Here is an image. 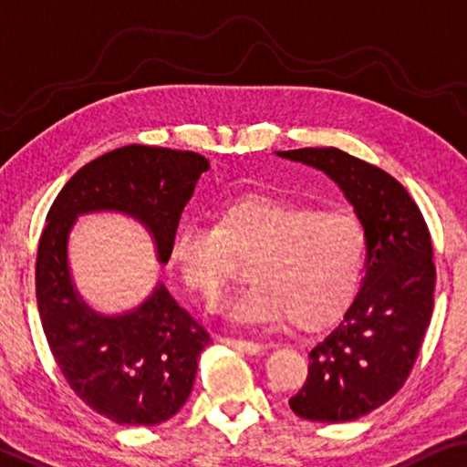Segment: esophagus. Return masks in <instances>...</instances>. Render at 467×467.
<instances>
[{
	"label": "esophagus",
	"instance_id": "obj_1",
	"mask_svg": "<svg viewBox=\"0 0 467 467\" xmlns=\"http://www.w3.org/2000/svg\"><path fill=\"white\" fill-rule=\"evenodd\" d=\"M222 343L228 345V347H234V349H239L243 353H249V356H258V353L265 351V345L260 343H254V340H243V338H231V337H224L220 338Z\"/></svg>",
	"mask_w": 467,
	"mask_h": 467
}]
</instances>
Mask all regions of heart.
Returning <instances> with one entry per match:
<instances>
[{
	"mask_svg": "<svg viewBox=\"0 0 467 467\" xmlns=\"http://www.w3.org/2000/svg\"><path fill=\"white\" fill-rule=\"evenodd\" d=\"M368 239L349 209H317L273 194H247L220 205L213 226L182 222L169 258L188 290L213 300L234 258L254 281L226 302L236 324L265 326L284 315L294 326H324L349 306L364 275Z\"/></svg>",
	"mask_w": 467,
	"mask_h": 467,
	"instance_id": "b5f03b06",
	"label": "heart"
}]
</instances>
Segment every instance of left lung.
<instances>
[{
    "label": "left lung",
    "instance_id": "left-lung-1",
    "mask_svg": "<svg viewBox=\"0 0 467 467\" xmlns=\"http://www.w3.org/2000/svg\"><path fill=\"white\" fill-rule=\"evenodd\" d=\"M275 154L326 173L364 224L362 290L308 353V377L290 398L308 421H356L396 396L421 349L436 284L428 224L402 183L343 150Z\"/></svg>",
    "mask_w": 467,
    "mask_h": 467
}]
</instances>
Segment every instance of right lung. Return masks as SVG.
<instances>
[{
	"mask_svg": "<svg viewBox=\"0 0 467 467\" xmlns=\"http://www.w3.org/2000/svg\"><path fill=\"white\" fill-rule=\"evenodd\" d=\"M209 161L182 150L124 146L84 165L52 202L36 262L39 319L63 377L90 409L120 425H159L186 404L201 351V324L156 284L135 308L95 311L76 290L69 234L88 213H122L146 228L161 265Z\"/></svg>",
	"mask_w": 467,
	"mask_h": 467,
	"instance_id": "obj_1",
	"label": "right lung"
}]
</instances>
